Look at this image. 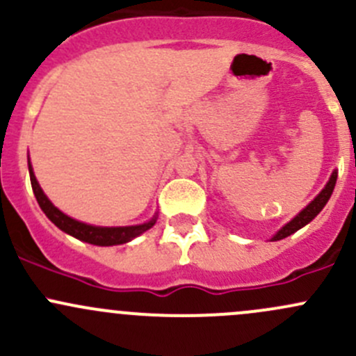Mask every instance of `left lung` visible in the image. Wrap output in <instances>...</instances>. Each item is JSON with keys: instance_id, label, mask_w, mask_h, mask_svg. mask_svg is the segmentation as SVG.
<instances>
[{"instance_id": "obj_1", "label": "left lung", "mask_w": 356, "mask_h": 356, "mask_svg": "<svg viewBox=\"0 0 356 356\" xmlns=\"http://www.w3.org/2000/svg\"><path fill=\"white\" fill-rule=\"evenodd\" d=\"M336 179H337V172H332L331 179H329V182L325 184V188L321 191V195H318L317 198L312 201V203L308 204L307 208H303V210H301L300 213H298L296 217L293 218V220L288 222V224H286L284 227H282L281 231H279L277 234L272 238V241H279V239L288 238V236L293 234V232H296L298 229L305 227L308 222L314 220V218L317 217L318 213H321L322 208L325 207V203H327L329 198H331V195L334 191V186H336Z\"/></svg>"}]
</instances>
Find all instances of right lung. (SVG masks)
I'll return each instance as SVG.
<instances>
[{"label":"right lung","mask_w":356,"mask_h":356,"mask_svg":"<svg viewBox=\"0 0 356 356\" xmlns=\"http://www.w3.org/2000/svg\"><path fill=\"white\" fill-rule=\"evenodd\" d=\"M29 174H31V184L32 191H34L35 200H38L39 207L44 211L46 217L53 222L58 229H62L67 234L74 236V238L81 239V241L91 243L96 246H113V245H122V243H127L131 239H134L136 236L143 234L145 231H148L149 227H153L156 222V217L152 218L149 222L143 225H131V227H96V225L82 224V222L74 220L68 215L62 213L55 204L51 203L46 195L42 193L41 186L35 181V175L32 172L31 161H29Z\"/></svg>","instance_id":"add662e5"}]
</instances>
